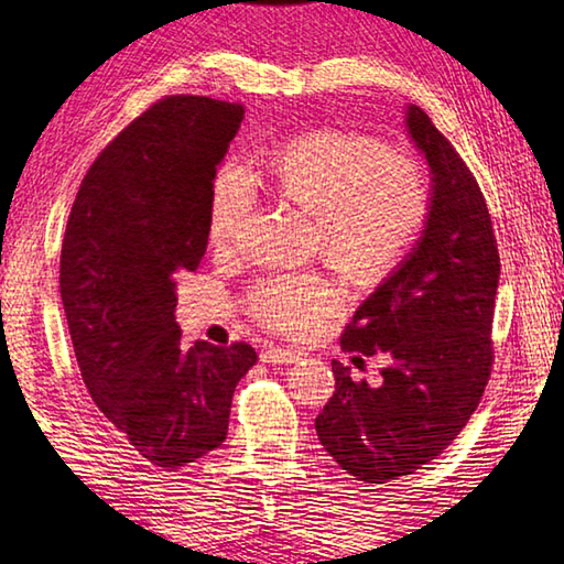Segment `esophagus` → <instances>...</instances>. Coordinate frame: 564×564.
Returning a JSON list of instances; mask_svg holds the SVG:
<instances>
[{"instance_id": "esophagus-1", "label": "esophagus", "mask_w": 564, "mask_h": 564, "mask_svg": "<svg viewBox=\"0 0 564 564\" xmlns=\"http://www.w3.org/2000/svg\"><path fill=\"white\" fill-rule=\"evenodd\" d=\"M301 354H295L291 349H281V346H267V349L261 351V361L263 364H295Z\"/></svg>"}]
</instances>
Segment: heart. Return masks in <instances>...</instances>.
Listing matches in <instances>:
<instances>
[{
	"label": "heart",
	"instance_id": "b5f03b06",
	"mask_svg": "<svg viewBox=\"0 0 564 564\" xmlns=\"http://www.w3.org/2000/svg\"><path fill=\"white\" fill-rule=\"evenodd\" d=\"M271 174L283 198L315 215L325 254L361 279L398 267L431 213L422 162L356 130L317 128L291 138L275 152ZM254 200L257 184L242 164L227 162L215 172L208 198L215 247L237 242ZM341 301L339 283L319 271L275 273L247 295L249 313L285 334L317 327Z\"/></svg>",
	"mask_w": 564,
	"mask_h": 564
}]
</instances>
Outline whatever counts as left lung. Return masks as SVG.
I'll list each match as a JSON object with an SVG mask.
<instances>
[{
    "instance_id": "left-lung-1",
    "label": "left lung",
    "mask_w": 564,
    "mask_h": 564,
    "mask_svg": "<svg viewBox=\"0 0 564 564\" xmlns=\"http://www.w3.org/2000/svg\"><path fill=\"white\" fill-rule=\"evenodd\" d=\"M406 128L431 166L424 235L356 310L341 351L380 356V386L332 361L334 394L315 419L319 443L356 480L382 485L446 451L480 404L495 364L499 251L480 184L431 118Z\"/></svg>"
}]
</instances>
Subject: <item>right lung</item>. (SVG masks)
I'll list each match as a JSON object with an SVG mask.
<instances>
[{
  "instance_id": "add662e5",
  "label": "right lung",
  "mask_w": 564,
  "mask_h": 564,
  "mask_svg": "<svg viewBox=\"0 0 564 564\" xmlns=\"http://www.w3.org/2000/svg\"><path fill=\"white\" fill-rule=\"evenodd\" d=\"M242 104L174 94L128 123L84 174L59 254L72 346L104 416L152 465L176 470L227 436L247 341L186 346L176 281L208 247L215 170Z\"/></svg>"
}]
</instances>
